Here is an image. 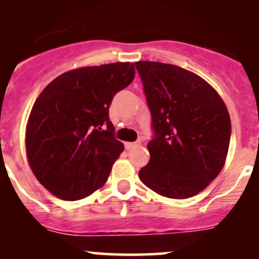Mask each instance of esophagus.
<instances>
[{
    "label": "esophagus",
    "mask_w": 259,
    "mask_h": 259,
    "mask_svg": "<svg viewBox=\"0 0 259 259\" xmlns=\"http://www.w3.org/2000/svg\"><path fill=\"white\" fill-rule=\"evenodd\" d=\"M140 145H141V142H140V141H135V142H126V144H125V148H126V150H132V148L139 147Z\"/></svg>",
    "instance_id": "obj_1"
}]
</instances>
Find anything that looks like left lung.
I'll return each mask as SVG.
<instances>
[{"label":"left lung","instance_id":"8db88e82","mask_svg":"<svg viewBox=\"0 0 259 259\" xmlns=\"http://www.w3.org/2000/svg\"><path fill=\"white\" fill-rule=\"evenodd\" d=\"M152 115L150 162L142 183L169 198H189L221 173L231 123L218 92L195 73L173 64L135 63Z\"/></svg>","mask_w":259,"mask_h":259}]
</instances>
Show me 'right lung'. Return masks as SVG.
<instances>
[{
  "label": "right lung",
  "mask_w": 259,
  "mask_h": 259,
  "mask_svg": "<svg viewBox=\"0 0 259 259\" xmlns=\"http://www.w3.org/2000/svg\"><path fill=\"white\" fill-rule=\"evenodd\" d=\"M135 76L133 63L63 73L35 101L26 125V156L36 179L64 201L105 185L124 145L114 138L109 106Z\"/></svg>",
  "instance_id": "obj_1"
}]
</instances>
